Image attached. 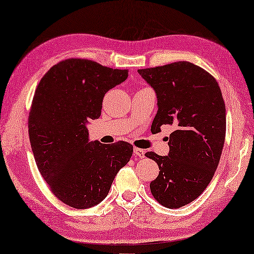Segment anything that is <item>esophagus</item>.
Returning a JSON list of instances; mask_svg holds the SVG:
<instances>
[{"mask_svg":"<svg viewBox=\"0 0 254 254\" xmlns=\"http://www.w3.org/2000/svg\"><path fill=\"white\" fill-rule=\"evenodd\" d=\"M144 154H145V151L143 150V149L136 148V147L134 148V155L136 156V157H138V158H143V157H144Z\"/></svg>","mask_w":254,"mask_h":254,"instance_id":"34e87169","label":"esophagus"}]
</instances>
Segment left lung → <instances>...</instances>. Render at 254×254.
Instances as JSON below:
<instances>
[{
    "instance_id": "left-lung-1",
    "label": "left lung",
    "mask_w": 254,
    "mask_h": 254,
    "mask_svg": "<svg viewBox=\"0 0 254 254\" xmlns=\"http://www.w3.org/2000/svg\"><path fill=\"white\" fill-rule=\"evenodd\" d=\"M137 71L157 95L151 131L158 133L163 125L175 128L168 156L145 154L159 168L150 183L151 194L162 206L180 208L202 194L220 162L227 130L220 85L209 72L189 61Z\"/></svg>"
}]
</instances>
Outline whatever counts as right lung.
<instances>
[{
    "instance_id": "obj_1",
    "label": "right lung",
    "mask_w": 254,
    "mask_h": 254,
    "mask_svg": "<svg viewBox=\"0 0 254 254\" xmlns=\"http://www.w3.org/2000/svg\"><path fill=\"white\" fill-rule=\"evenodd\" d=\"M127 77V69L67 59L44 75L34 92L29 136L38 170L54 195L76 209L105 199L133 154L125 141L89 142L86 128L100 117L105 93Z\"/></svg>"
}]
</instances>
